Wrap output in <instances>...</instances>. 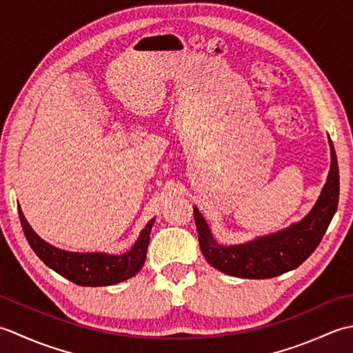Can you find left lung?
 Instances as JSON below:
<instances>
[{"instance_id": "8db88e82", "label": "left lung", "mask_w": 353, "mask_h": 353, "mask_svg": "<svg viewBox=\"0 0 353 353\" xmlns=\"http://www.w3.org/2000/svg\"><path fill=\"white\" fill-rule=\"evenodd\" d=\"M329 147L331 168L316 205L301 221L288 228L241 244H220L203 215L194 206L200 250L209 264L223 273L243 279H268L291 272L308 259L317 249L339 206L340 174L331 138Z\"/></svg>"}]
</instances>
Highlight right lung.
<instances>
[{
    "instance_id": "add662e5",
    "label": "right lung",
    "mask_w": 353,
    "mask_h": 353,
    "mask_svg": "<svg viewBox=\"0 0 353 353\" xmlns=\"http://www.w3.org/2000/svg\"><path fill=\"white\" fill-rule=\"evenodd\" d=\"M21 226L33 252L56 273L81 287H108L130 279L144 267L150 232L156 219H152L141 230L137 241L121 254L104 252H68L45 241L30 226L18 205Z\"/></svg>"
}]
</instances>
